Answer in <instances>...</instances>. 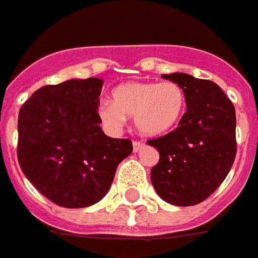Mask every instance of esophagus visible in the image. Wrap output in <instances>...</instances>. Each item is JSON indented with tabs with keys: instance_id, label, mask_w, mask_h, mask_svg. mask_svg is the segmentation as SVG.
<instances>
[{
	"instance_id": "1",
	"label": "esophagus",
	"mask_w": 258,
	"mask_h": 258,
	"mask_svg": "<svg viewBox=\"0 0 258 258\" xmlns=\"http://www.w3.org/2000/svg\"><path fill=\"white\" fill-rule=\"evenodd\" d=\"M143 146H144L143 142H139V140H135V142H133V151H135V153H138L139 150L142 149Z\"/></svg>"
}]
</instances>
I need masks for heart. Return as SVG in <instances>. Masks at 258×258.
<instances>
[{
	"instance_id": "heart-1",
	"label": "heart",
	"mask_w": 258,
	"mask_h": 258,
	"mask_svg": "<svg viewBox=\"0 0 258 258\" xmlns=\"http://www.w3.org/2000/svg\"><path fill=\"white\" fill-rule=\"evenodd\" d=\"M186 109L184 90L175 82H126L112 91V103L103 101L98 114L105 125L118 129L133 116L139 132L158 138L176 127Z\"/></svg>"
}]
</instances>
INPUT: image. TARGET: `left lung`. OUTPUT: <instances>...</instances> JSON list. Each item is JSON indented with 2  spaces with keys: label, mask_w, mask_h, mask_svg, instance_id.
Listing matches in <instances>:
<instances>
[{
  "label": "left lung",
  "mask_w": 258,
  "mask_h": 258,
  "mask_svg": "<svg viewBox=\"0 0 258 258\" xmlns=\"http://www.w3.org/2000/svg\"><path fill=\"white\" fill-rule=\"evenodd\" d=\"M186 94L179 126L147 143L160 153L151 182L164 202L187 207L220 187L236 157V114L232 101L211 80L187 74L162 75Z\"/></svg>",
  "instance_id": "1"
}]
</instances>
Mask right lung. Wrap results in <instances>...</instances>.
<instances>
[{
  "label": "right lung",
  "mask_w": 258,
  "mask_h": 258,
  "mask_svg": "<svg viewBox=\"0 0 258 258\" xmlns=\"http://www.w3.org/2000/svg\"><path fill=\"white\" fill-rule=\"evenodd\" d=\"M103 80L71 79L34 91L18 116V161L43 196L67 208L89 207L111 187L133 151L129 139L104 135L97 112Z\"/></svg>",
  "instance_id": "1"
}]
</instances>
